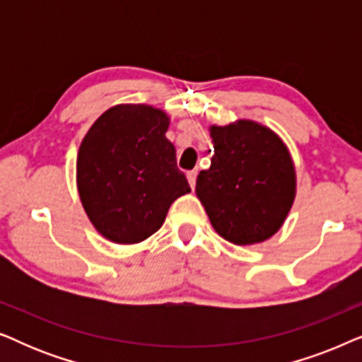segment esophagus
<instances>
[{
	"instance_id": "esophagus-1",
	"label": "esophagus",
	"mask_w": 362,
	"mask_h": 362,
	"mask_svg": "<svg viewBox=\"0 0 362 362\" xmlns=\"http://www.w3.org/2000/svg\"><path fill=\"white\" fill-rule=\"evenodd\" d=\"M187 181H189V186L192 187V189H194V186H196V177H197V171H187Z\"/></svg>"
}]
</instances>
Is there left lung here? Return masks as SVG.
Here are the masks:
<instances>
[{
	"label": "left lung",
	"instance_id": "1",
	"mask_svg": "<svg viewBox=\"0 0 362 362\" xmlns=\"http://www.w3.org/2000/svg\"><path fill=\"white\" fill-rule=\"evenodd\" d=\"M211 168L196 194L212 227L237 245L264 242L284 224L295 197V168L284 141L267 127L239 120L211 127Z\"/></svg>",
	"mask_w": 362,
	"mask_h": 362
}]
</instances>
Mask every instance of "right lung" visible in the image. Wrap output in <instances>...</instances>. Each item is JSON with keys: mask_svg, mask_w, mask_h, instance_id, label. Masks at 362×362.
I'll return each mask as SVG.
<instances>
[{"mask_svg": "<svg viewBox=\"0 0 362 362\" xmlns=\"http://www.w3.org/2000/svg\"><path fill=\"white\" fill-rule=\"evenodd\" d=\"M170 118L150 105H117L81 143L77 187L88 219L108 240L136 244L165 222L173 201L191 191L165 136Z\"/></svg>", "mask_w": 362, "mask_h": 362, "instance_id": "add662e5", "label": "right lung"}]
</instances>
